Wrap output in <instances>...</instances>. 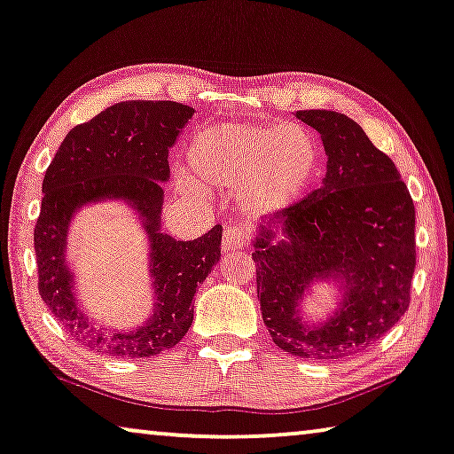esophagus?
<instances>
[{
    "label": "esophagus",
    "mask_w": 454,
    "mask_h": 454,
    "mask_svg": "<svg viewBox=\"0 0 454 454\" xmlns=\"http://www.w3.org/2000/svg\"><path fill=\"white\" fill-rule=\"evenodd\" d=\"M246 239H247L246 227L227 225L225 231H223L221 246H223V249H241L243 246H246Z\"/></svg>",
    "instance_id": "esophagus-1"
}]
</instances>
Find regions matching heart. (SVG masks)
<instances>
[{
  "instance_id": "obj_1",
  "label": "heart",
  "mask_w": 454,
  "mask_h": 454,
  "mask_svg": "<svg viewBox=\"0 0 454 454\" xmlns=\"http://www.w3.org/2000/svg\"><path fill=\"white\" fill-rule=\"evenodd\" d=\"M318 145L300 125L227 123L200 134L191 168L207 184L239 186L251 213H274L302 197L318 168Z\"/></svg>"
}]
</instances>
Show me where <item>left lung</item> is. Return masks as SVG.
Wrapping results in <instances>:
<instances>
[{
  "instance_id": "8db88e82",
  "label": "left lung",
  "mask_w": 454,
  "mask_h": 454,
  "mask_svg": "<svg viewBox=\"0 0 454 454\" xmlns=\"http://www.w3.org/2000/svg\"><path fill=\"white\" fill-rule=\"evenodd\" d=\"M315 128L329 156L317 191L276 217L284 241L270 229L257 235V300L274 343L304 359L333 361L380 340L410 306L416 268V211L395 164L375 148L361 125L337 111H296ZM348 282L344 306L329 324L299 323L297 298L315 277ZM345 288V286H343Z\"/></svg>"
}]
</instances>
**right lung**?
Instances as JSON below:
<instances>
[{"label":"right lung","mask_w":454,"mask_h":454,"mask_svg":"<svg viewBox=\"0 0 454 454\" xmlns=\"http://www.w3.org/2000/svg\"><path fill=\"white\" fill-rule=\"evenodd\" d=\"M194 114L176 101H121L76 125L60 144L42 183V207L34 227L38 292L67 333L81 345L114 357H152L184 337L192 325L199 286L221 257L223 227L192 241L158 231L162 186L168 180V150ZM121 196L146 217L153 239L157 312L142 330L106 333L75 309L64 266V235L82 202Z\"/></svg>","instance_id":"right-lung-1"}]
</instances>
